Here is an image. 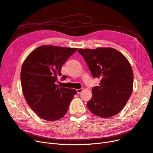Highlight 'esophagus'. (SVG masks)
I'll list each match as a JSON object with an SVG mask.
<instances>
[{"label":"esophagus","instance_id":"esophagus-1","mask_svg":"<svg viewBox=\"0 0 153 153\" xmlns=\"http://www.w3.org/2000/svg\"><path fill=\"white\" fill-rule=\"evenodd\" d=\"M83 90H84V89L83 88H81V89H76V91L78 94L81 93V92L83 91Z\"/></svg>","mask_w":153,"mask_h":153}]
</instances>
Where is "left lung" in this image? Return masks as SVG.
Here are the masks:
<instances>
[{
  "label": "left lung",
  "mask_w": 153,
  "mask_h": 153,
  "mask_svg": "<svg viewBox=\"0 0 153 153\" xmlns=\"http://www.w3.org/2000/svg\"><path fill=\"white\" fill-rule=\"evenodd\" d=\"M78 52L84 58L92 76L101 79L100 85L92 89L88 109L103 118L117 114L133 91V73L128 59L112 48H80Z\"/></svg>",
  "instance_id": "1"
}]
</instances>
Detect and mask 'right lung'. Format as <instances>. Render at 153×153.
Instances as JSON below:
<instances>
[{
    "instance_id": "obj_1",
    "label": "right lung",
    "mask_w": 153,
    "mask_h": 153,
    "mask_svg": "<svg viewBox=\"0 0 153 153\" xmlns=\"http://www.w3.org/2000/svg\"><path fill=\"white\" fill-rule=\"evenodd\" d=\"M76 48L43 45L34 50L22 64L20 73L22 92L27 104L41 119L53 121L63 117L75 89L55 84L61 76L62 66ZM66 76L62 75V79Z\"/></svg>"
}]
</instances>
